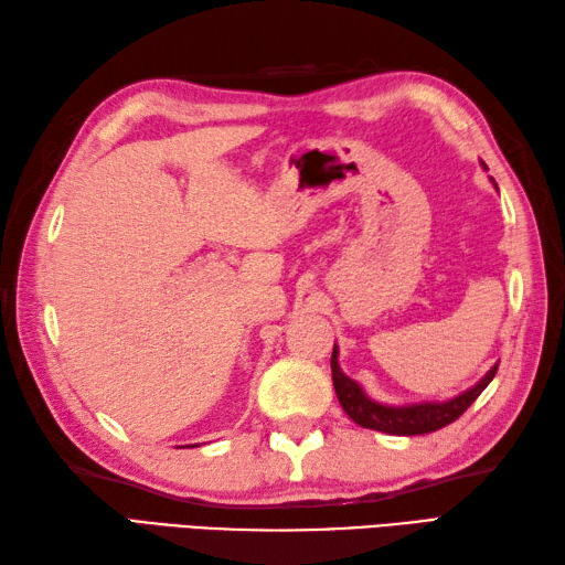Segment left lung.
<instances>
[{"label":"left lung","mask_w":565,"mask_h":565,"mask_svg":"<svg viewBox=\"0 0 565 565\" xmlns=\"http://www.w3.org/2000/svg\"><path fill=\"white\" fill-rule=\"evenodd\" d=\"M482 168H486V163H482ZM498 365H492L480 383H476L473 387L466 390V393H460L454 399L417 402V405L395 407V405H380V402L371 399L363 393V387L355 383V380L343 375V371L339 367V347L333 343L331 380L343 412H347L359 427L375 429L383 434H395V436H417V434L436 431L446 427V424L456 422L460 414L473 405L482 390L490 385V380L494 377V373H498Z\"/></svg>","instance_id":"left-lung-1"}]
</instances>
